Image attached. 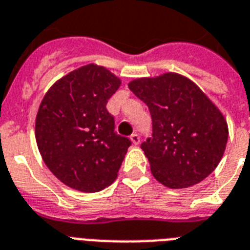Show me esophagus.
Returning <instances> with one entry per match:
<instances>
[{"instance_id":"34e87169","label":"esophagus","mask_w":250,"mask_h":250,"mask_svg":"<svg viewBox=\"0 0 250 250\" xmlns=\"http://www.w3.org/2000/svg\"><path fill=\"white\" fill-rule=\"evenodd\" d=\"M130 141L131 142H133V145H135V146H137V145H139V142H141V138H139V135L138 134H131L130 135Z\"/></svg>"}]
</instances>
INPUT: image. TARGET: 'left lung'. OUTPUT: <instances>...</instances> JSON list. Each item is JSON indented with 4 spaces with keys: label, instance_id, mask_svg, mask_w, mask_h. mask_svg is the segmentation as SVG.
<instances>
[{
    "label": "left lung",
    "instance_id": "left-lung-1",
    "mask_svg": "<svg viewBox=\"0 0 250 250\" xmlns=\"http://www.w3.org/2000/svg\"><path fill=\"white\" fill-rule=\"evenodd\" d=\"M127 86L151 113L152 137L141 148L154 177L171 189L206 179L227 145L228 125L219 108L193 81L177 73L133 79Z\"/></svg>",
    "mask_w": 250,
    "mask_h": 250
}]
</instances>
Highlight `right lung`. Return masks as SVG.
<instances>
[{
    "mask_svg": "<svg viewBox=\"0 0 250 250\" xmlns=\"http://www.w3.org/2000/svg\"><path fill=\"white\" fill-rule=\"evenodd\" d=\"M121 79L96 63L56 81L44 95L35 138L44 163L57 179L83 193L109 187L131 142L115 131L108 99Z\"/></svg>",
    "mask_w": 250,
    "mask_h": 250,
    "instance_id": "right-lung-1",
    "label": "right lung"
}]
</instances>
